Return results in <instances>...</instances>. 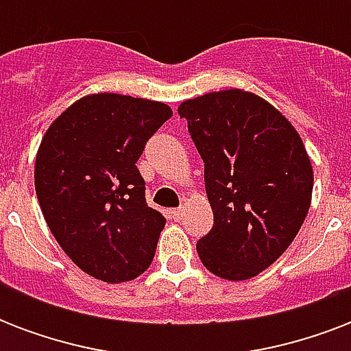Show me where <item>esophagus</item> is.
Returning <instances> with one entry per match:
<instances>
[{
    "label": "esophagus",
    "instance_id": "34e87169",
    "mask_svg": "<svg viewBox=\"0 0 351 351\" xmlns=\"http://www.w3.org/2000/svg\"><path fill=\"white\" fill-rule=\"evenodd\" d=\"M182 217H184V209H182V208L171 209V219H175V220H180Z\"/></svg>",
    "mask_w": 351,
    "mask_h": 351
}]
</instances>
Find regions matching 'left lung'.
I'll list each match as a JSON object with an SVG mask.
<instances>
[{
    "label": "left lung",
    "mask_w": 351,
    "mask_h": 351,
    "mask_svg": "<svg viewBox=\"0 0 351 351\" xmlns=\"http://www.w3.org/2000/svg\"><path fill=\"white\" fill-rule=\"evenodd\" d=\"M178 114L204 160L213 209L198 256L217 277L247 280L299 233L313 191L310 156L288 118L255 93H208L182 101Z\"/></svg>",
    "instance_id": "8db88e82"
}]
</instances>
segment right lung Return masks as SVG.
Masks as SVG:
<instances>
[{
    "label": "right lung",
    "mask_w": 351,
    "mask_h": 351,
    "mask_svg": "<svg viewBox=\"0 0 351 351\" xmlns=\"http://www.w3.org/2000/svg\"><path fill=\"white\" fill-rule=\"evenodd\" d=\"M171 117L162 101L98 93L74 101L41 138L34 164L41 213L90 277L120 284L151 266L165 219L145 202L136 162Z\"/></svg>",
    "instance_id": "1"
}]
</instances>
